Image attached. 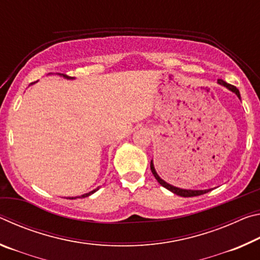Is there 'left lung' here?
Masks as SVG:
<instances>
[{
    "mask_svg": "<svg viewBox=\"0 0 260 260\" xmlns=\"http://www.w3.org/2000/svg\"><path fill=\"white\" fill-rule=\"evenodd\" d=\"M218 83H219V85H221V86H223V87L228 88V89L232 90L233 93H235V94L237 95V98H239V99L241 100L240 91H239V89H237V88H236L235 86L230 85V83H227L226 81H223L222 79H219ZM150 169H151V172H152V174H153V177L156 178L157 181L159 182L162 187L166 188V189H169L170 191H172L173 193H175V195H179V196H182V197H193V196L203 195V193H206V192H209L210 190H212V189H205V190H191V189H181V188L174 187V186H172V184L165 182L164 180L159 178V175H158L157 172H156L155 167H153L152 160H151V162H150Z\"/></svg>",
    "mask_w": 260,
    "mask_h": 260,
    "instance_id": "left-lung-1",
    "label": "left lung"
}]
</instances>
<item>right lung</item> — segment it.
<instances>
[{"label":"right lung","mask_w":260,"mask_h":260,"mask_svg":"<svg viewBox=\"0 0 260 260\" xmlns=\"http://www.w3.org/2000/svg\"><path fill=\"white\" fill-rule=\"evenodd\" d=\"M59 76H63L64 78H67V79H74V78H72V77H69V76H67V74H60V73H58ZM96 190H99V188L98 189H94L93 191H89V192H87V193H83V195H81V196H77V197H74V199H83V197H88L89 195H91V193H94ZM70 200H73V197H71V199Z\"/></svg>","instance_id":"obj_1"}]
</instances>
